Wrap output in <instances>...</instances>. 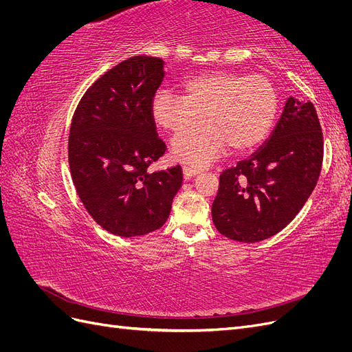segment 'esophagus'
I'll list each match as a JSON object with an SVG mask.
<instances>
[{
	"label": "esophagus",
	"instance_id": "esophagus-1",
	"mask_svg": "<svg viewBox=\"0 0 352 352\" xmlns=\"http://www.w3.org/2000/svg\"><path fill=\"white\" fill-rule=\"evenodd\" d=\"M182 170H184V177L185 179H190V177H194V176H197L199 173V168H197V167L184 166Z\"/></svg>",
	"mask_w": 352,
	"mask_h": 352
}]
</instances>
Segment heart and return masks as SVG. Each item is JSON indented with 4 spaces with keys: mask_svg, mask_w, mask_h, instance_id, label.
Returning <instances> with one entry per match:
<instances>
[{
    "mask_svg": "<svg viewBox=\"0 0 352 352\" xmlns=\"http://www.w3.org/2000/svg\"><path fill=\"white\" fill-rule=\"evenodd\" d=\"M185 97L170 89H158L151 111L158 126L170 132H183L200 122L203 125L175 138L172 153L177 160L206 166L214 162L229 146L232 151H247L258 145L276 120L279 94L264 74L207 72L184 82Z\"/></svg>",
    "mask_w": 352,
    "mask_h": 352,
    "instance_id": "b5f03b06",
    "label": "heart"
}]
</instances>
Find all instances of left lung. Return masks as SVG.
<instances>
[{
    "mask_svg": "<svg viewBox=\"0 0 352 352\" xmlns=\"http://www.w3.org/2000/svg\"><path fill=\"white\" fill-rule=\"evenodd\" d=\"M323 163V133L313 102L287 98L260 150L220 175L211 216L229 239L254 243L280 232L304 207Z\"/></svg>",
    "mask_w": 352,
    "mask_h": 352,
    "instance_id": "1",
    "label": "left lung"
}]
</instances>
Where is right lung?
<instances>
[{
  "instance_id": "obj_1",
  "label": "right lung",
  "mask_w": 352,
  "mask_h": 352,
  "mask_svg": "<svg viewBox=\"0 0 352 352\" xmlns=\"http://www.w3.org/2000/svg\"><path fill=\"white\" fill-rule=\"evenodd\" d=\"M164 61L136 56L105 72L83 94L69 135V166L82 204L98 225L122 238L162 228L182 186V167L150 172L166 153L153 98Z\"/></svg>"
}]
</instances>
